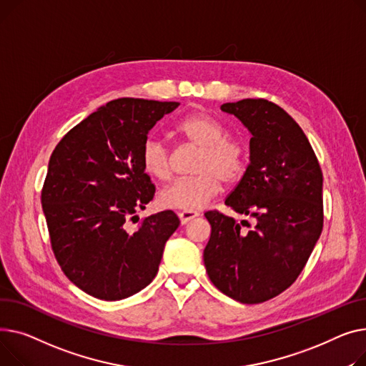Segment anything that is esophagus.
I'll use <instances>...</instances> for the list:
<instances>
[{
  "mask_svg": "<svg viewBox=\"0 0 366 366\" xmlns=\"http://www.w3.org/2000/svg\"><path fill=\"white\" fill-rule=\"evenodd\" d=\"M198 216H199V212H197V211H180L179 212V219H180L182 224L189 223L190 220H193V219L198 217Z\"/></svg>",
  "mask_w": 366,
  "mask_h": 366,
  "instance_id": "1",
  "label": "esophagus"
}]
</instances>
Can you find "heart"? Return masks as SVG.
Returning <instances> with one entry per match:
<instances>
[{
    "label": "heart",
    "instance_id": "obj_1",
    "mask_svg": "<svg viewBox=\"0 0 366 366\" xmlns=\"http://www.w3.org/2000/svg\"><path fill=\"white\" fill-rule=\"evenodd\" d=\"M176 133L190 144L199 147L195 162V177L168 183L158 195L164 208L198 211L204 208L224 183L238 180L247 162L245 144L226 137L224 125L205 112H195L180 119ZM140 162L144 173L157 180H165L171 173V159L165 143L154 136L143 142Z\"/></svg>",
    "mask_w": 366,
    "mask_h": 366
}]
</instances>
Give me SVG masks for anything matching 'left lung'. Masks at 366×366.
<instances>
[{"label": "left lung", "instance_id": "8db88e82", "mask_svg": "<svg viewBox=\"0 0 366 366\" xmlns=\"http://www.w3.org/2000/svg\"><path fill=\"white\" fill-rule=\"evenodd\" d=\"M251 134L249 164L224 204L249 216L236 223L217 211L204 263L211 282L244 305L263 303L302 273L324 226L322 171L300 125L277 104L244 99L222 104ZM249 227V224H247Z\"/></svg>", "mask_w": 366, "mask_h": 366}]
</instances>
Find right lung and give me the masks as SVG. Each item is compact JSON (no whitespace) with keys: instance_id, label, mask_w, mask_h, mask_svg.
<instances>
[{"instance_id":"obj_1","label":"right lung","mask_w":366,"mask_h":366,"mask_svg":"<svg viewBox=\"0 0 366 366\" xmlns=\"http://www.w3.org/2000/svg\"><path fill=\"white\" fill-rule=\"evenodd\" d=\"M179 102L117 99L89 115L53 150L41 193L51 247L79 290L106 302L142 291L154 281L165 242L180 220L167 209L139 220L155 186L140 150L149 132Z\"/></svg>"}]
</instances>
